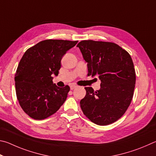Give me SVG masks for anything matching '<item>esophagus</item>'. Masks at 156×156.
Instances as JSON below:
<instances>
[{"label": "esophagus", "instance_id": "1", "mask_svg": "<svg viewBox=\"0 0 156 156\" xmlns=\"http://www.w3.org/2000/svg\"><path fill=\"white\" fill-rule=\"evenodd\" d=\"M76 86H75V85H70V90H73V89H75V88H76Z\"/></svg>", "mask_w": 156, "mask_h": 156}]
</instances>
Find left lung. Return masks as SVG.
I'll return each instance as SVG.
<instances>
[{"instance_id":"8db88e82","label":"left lung","mask_w":156,"mask_h":156,"mask_svg":"<svg viewBox=\"0 0 156 156\" xmlns=\"http://www.w3.org/2000/svg\"><path fill=\"white\" fill-rule=\"evenodd\" d=\"M76 46L87 62L88 75L98 76L101 81L99 90L86 87L81 110L95 124L112 123L123 115L132 101L136 84L132 57L112 42L83 40Z\"/></svg>"}]
</instances>
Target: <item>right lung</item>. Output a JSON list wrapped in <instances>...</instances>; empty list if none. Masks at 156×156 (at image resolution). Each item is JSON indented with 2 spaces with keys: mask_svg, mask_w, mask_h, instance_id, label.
<instances>
[{
  "mask_svg": "<svg viewBox=\"0 0 156 156\" xmlns=\"http://www.w3.org/2000/svg\"><path fill=\"white\" fill-rule=\"evenodd\" d=\"M78 41L46 40L27 50L15 75L16 96L24 112L35 120L55 113L66 99L70 87L59 88L53 82L64 54Z\"/></svg>",
  "mask_w": 156,
  "mask_h": 156,
  "instance_id": "obj_1",
  "label": "right lung"
}]
</instances>
